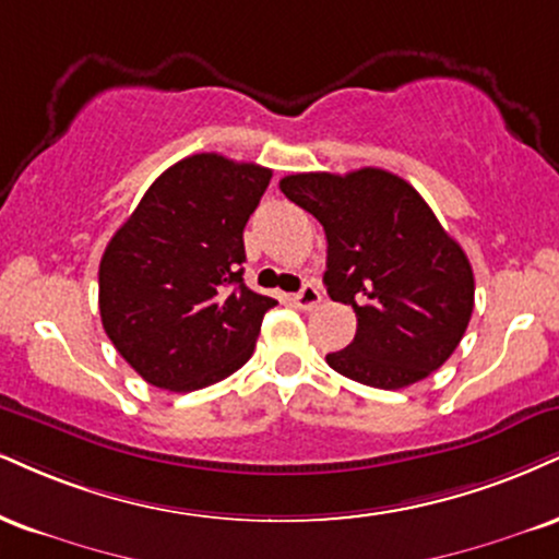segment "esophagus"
Returning <instances> with one entry per match:
<instances>
[{
	"label": "esophagus",
	"instance_id": "obj_1",
	"mask_svg": "<svg viewBox=\"0 0 559 559\" xmlns=\"http://www.w3.org/2000/svg\"><path fill=\"white\" fill-rule=\"evenodd\" d=\"M292 301L299 309H312V307H318L320 301H322V294H320V288L314 286V284H305V286H301L299 294H294Z\"/></svg>",
	"mask_w": 559,
	"mask_h": 559
}]
</instances>
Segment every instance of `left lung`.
<instances>
[{"mask_svg":"<svg viewBox=\"0 0 559 559\" xmlns=\"http://www.w3.org/2000/svg\"><path fill=\"white\" fill-rule=\"evenodd\" d=\"M281 192L322 224L333 301L352 305L356 335L325 356L369 388L401 390L450 359L474 312V271L432 207L385 169L292 174Z\"/></svg>","mask_w":559,"mask_h":559,"instance_id":"obj_1","label":"left lung"}]
</instances>
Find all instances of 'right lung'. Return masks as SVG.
Listing matches in <instances>:
<instances>
[{
    "mask_svg": "<svg viewBox=\"0 0 559 559\" xmlns=\"http://www.w3.org/2000/svg\"><path fill=\"white\" fill-rule=\"evenodd\" d=\"M271 177L218 153L181 158L106 245L100 322L151 385L190 393L252 356L262 318L278 301L245 286V226Z\"/></svg>",
    "mask_w": 559,
    "mask_h": 559,
    "instance_id": "obj_1",
    "label": "right lung"
}]
</instances>
